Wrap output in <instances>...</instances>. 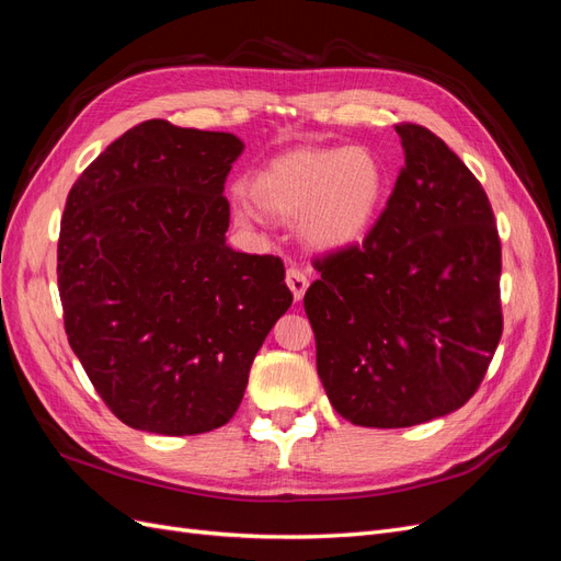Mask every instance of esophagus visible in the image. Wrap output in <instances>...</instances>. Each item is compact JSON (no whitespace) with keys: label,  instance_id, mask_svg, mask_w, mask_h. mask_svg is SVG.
I'll use <instances>...</instances> for the list:
<instances>
[{"label":"esophagus","instance_id":"obj_1","mask_svg":"<svg viewBox=\"0 0 561 561\" xmlns=\"http://www.w3.org/2000/svg\"><path fill=\"white\" fill-rule=\"evenodd\" d=\"M285 283H287V287H290L295 301H301L304 293H307V287H309V278L304 276V271H299L297 266H290L285 274Z\"/></svg>","mask_w":561,"mask_h":561}]
</instances>
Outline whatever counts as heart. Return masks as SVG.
<instances>
[{
	"mask_svg": "<svg viewBox=\"0 0 561 561\" xmlns=\"http://www.w3.org/2000/svg\"><path fill=\"white\" fill-rule=\"evenodd\" d=\"M245 194L264 215L290 219L313 250L358 245L379 219L388 171L375 149L299 147L264 163L245 180ZM243 227L257 222L250 206H236Z\"/></svg>",
	"mask_w": 561,
	"mask_h": 561,
	"instance_id": "heart-1",
	"label": "heart"
}]
</instances>
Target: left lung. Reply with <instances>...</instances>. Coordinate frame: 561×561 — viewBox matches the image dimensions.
Listing matches in <instances>:
<instances>
[{"instance_id": "left-lung-1", "label": "left lung", "mask_w": 561, "mask_h": 561, "mask_svg": "<svg viewBox=\"0 0 561 561\" xmlns=\"http://www.w3.org/2000/svg\"><path fill=\"white\" fill-rule=\"evenodd\" d=\"M404 165L363 245L316 260L304 295L318 377L355 426L407 428L463 407L501 342V241L468 165L396 126Z\"/></svg>"}]
</instances>
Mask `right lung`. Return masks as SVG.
<instances>
[{
	"label": "right lung",
	"instance_id": "obj_1",
	"mask_svg": "<svg viewBox=\"0 0 561 561\" xmlns=\"http://www.w3.org/2000/svg\"><path fill=\"white\" fill-rule=\"evenodd\" d=\"M243 142L151 118L67 194L58 241L65 332L98 396L135 431H215L290 309L274 254L227 245L222 196Z\"/></svg>",
	"mask_w": 561,
	"mask_h": 561
}]
</instances>
